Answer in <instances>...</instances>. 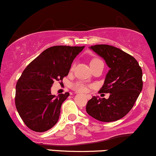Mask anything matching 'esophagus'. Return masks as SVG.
<instances>
[{
	"label": "esophagus",
	"instance_id": "1",
	"mask_svg": "<svg viewBox=\"0 0 156 156\" xmlns=\"http://www.w3.org/2000/svg\"><path fill=\"white\" fill-rule=\"evenodd\" d=\"M87 98H88V99H90V98H91V95H87Z\"/></svg>",
	"mask_w": 156,
	"mask_h": 156
}]
</instances>
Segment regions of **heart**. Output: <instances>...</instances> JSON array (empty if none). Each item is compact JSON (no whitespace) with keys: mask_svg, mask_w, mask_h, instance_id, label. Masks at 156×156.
Wrapping results in <instances>:
<instances>
[{"mask_svg":"<svg viewBox=\"0 0 156 156\" xmlns=\"http://www.w3.org/2000/svg\"><path fill=\"white\" fill-rule=\"evenodd\" d=\"M101 61L100 59L98 58H92L91 60V61H90V66L92 64H95V63H98V62H100ZM73 67H72V69H73ZM73 90H75V91L77 92H86L87 91V87L85 86L84 84H83V83L81 81H77L75 82L73 84Z\"/></svg>","mask_w":156,"mask_h":156,"instance_id":"heart-1","label":"heart"}]
</instances>
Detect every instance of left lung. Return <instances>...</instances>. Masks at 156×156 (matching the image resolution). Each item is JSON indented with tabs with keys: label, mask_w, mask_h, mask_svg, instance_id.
I'll use <instances>...</instances> for the list:
<instances>
[{
	"label": "left lung",
	"mask_w": 156,
	"mask_h": 156,
	"mask_svg": "<svg viewBox=\"0 0 156 156\" xmlns=\"http://www.w3.org/2000/svg\"><path fill=\"white\" fill-rule=\"evenodd\" d=\"M90 49L101 57L109 68L99 90L100 93H109V97L92 96L87 102V112L103 122L117 121L130 111L141 92V68L135 58L119 48L98 44Z\"/></svg>",
	"instance_id": "obj_1"
}]
</instances>
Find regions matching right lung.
I'll return each mask as SVG.
<instances>
[{"mask_svg": "<svg viewBox=\"0 0 156 156\" xmlns=\"http://www.w3.org/2000/svg\"><path fill=\"white\" fill-rule=\"evenodd\" d=\"M84 48L55 46L45 49L22 73L16 84L15 106L24 124L32 130H49L59 119L63 102L69 92L51 94L55 80L68 75L72 63Z\"/></svg>", "mask_w": 156, "mask_h": 156, "instance_id": "right-lung-1", "label": "right lung"}]
</instances>
